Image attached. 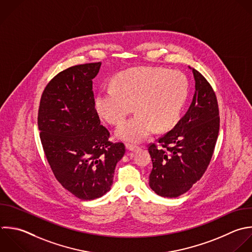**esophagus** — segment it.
I'll return each mask as SVG.
<instances>
[{
  "label": "esophagus",
  "mask_w": 252,
  "mask_h": 252,
  "mask_svg": "<svg viewBox=\"0 0 252 252\" xmlns=\"http://www.w3.org/2000/svg\"><path fill=\"white\" fill-rule=\"evenodd\" d=\"M126 148L128 151H131V152H136L137 150H139V147L134 145V144H130V143H127L126 144Z\"/></svg>",
  "instance_id": "esophagus-1"
}]
</instances>
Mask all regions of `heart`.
Wrapping results in <instances>:
<instances>
[{
	"label": "heart",
	"instance_id": "b5f03b06",
	"mask_svg": "<svg viewBox=\"0 0 252 252\" xmlns=\"http://www.w3.org/2000/svg\"><path fill=\"white\" fill-rule=\"evenodd\" d=\"M112 87L95 96V109L106 122L118 125L132 111L136 114L116 129V136L128 142H141L156 128L168 131L179 121L188 96L184 75L156 67H134L116 74Z\"/></svg>",
	"mask_w": 252,
	"mask_h": 252
}]
</instances>
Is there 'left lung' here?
<instances>
[{
	"mask_svg": "<svg viewBox=\"0 0 252 252\" xmlns=\"http://www.w3.org/2000/svg\"><path fill=\"white\" fill-rule=\"evenodd\" d=\"M195 93L185 115L165 135L151 144L150 187L158 195L176 198L187 192L206 171L220 129L216 94L207 80L190 68Z\"/></svg>",
	"mask_w": 252,
	"mask_h": 252,
	"instance_id": "left-lung-1",
	"label": "left lung"
}]
</instances>
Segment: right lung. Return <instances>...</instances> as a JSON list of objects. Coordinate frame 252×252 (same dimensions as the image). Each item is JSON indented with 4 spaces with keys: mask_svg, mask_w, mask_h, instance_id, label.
Returning a JSON list of instances; mask_svg holds the SVG:
<instances>
[{
    "mask_svg": "<svg viewBox=\"0 0 252 252\" xmlns=\"http://www.w3.org/2000/svg\"><path fill=\"white\" fill-rule=\"evenodd\" d=\"M101 63L70 67L46 86L38 110L40 140L50 167L61 185L89 201L106 194L123 143H111L95 109L93 79Z\"/></svg>",
    "mask_w": 252,
    "mask_h": 252,
    "instance_id": "obj_1",
    "label": "right lung"
}]
</instances>
